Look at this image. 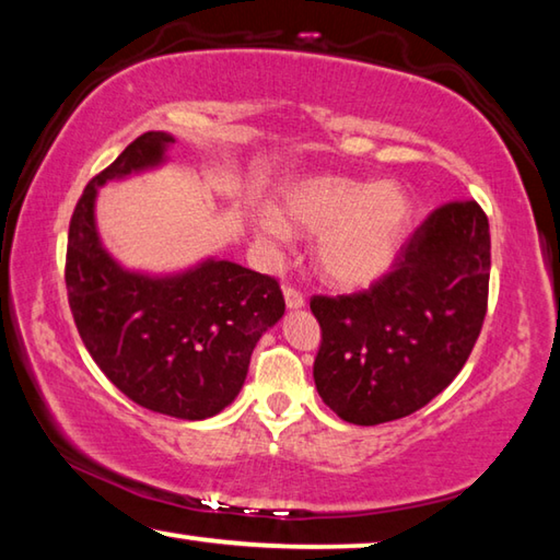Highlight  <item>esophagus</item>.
Instances as JSON below:
<instances>
[{
    "label": "esophagus",
    "mask_w": 560,
    "mask_h": 560,
    "mask_svg": "<svg viewBox=\"0 0 560 560\" xmlns=\"http://www.w3.org/2000/svg\"><path fill=\"white\" fill-rule=\"evenodd\" d=\"M283 301H287L289 311H299V308L306 306V299H303L301 293L296 289H291V287L283 289Z\"/></svg>",
    "instance_id": "esophagus-1"
}]
</instances>
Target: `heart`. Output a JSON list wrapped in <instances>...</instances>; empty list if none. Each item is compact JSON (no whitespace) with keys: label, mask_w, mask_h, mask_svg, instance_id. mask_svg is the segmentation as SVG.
Returning a JSON list of instances; mask_svg holds the SVG:
<instances>
[{"label":"heart","mask_w":560,"mask_h":560,"mask_svg":"<svg viewBox=\"0 0 560 560\" xmlns=\"http://www.w3.org/2000/svg\"><path fill=\"white\" fill-rule=\"evenodd\" d=\"M415 220L410 192L397 183L308 175L281 189L277 212L254 217V234L281 249L291 234L316 236V269L338 289L358 291L393 269Z\"/></svg>","instance_id":"obj_1"}]
</instances>
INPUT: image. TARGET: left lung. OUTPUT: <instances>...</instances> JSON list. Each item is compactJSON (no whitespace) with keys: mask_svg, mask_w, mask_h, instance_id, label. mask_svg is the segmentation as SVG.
Masks as SVG:
<instances>
[{"mask_svg":"<svg viewBox=\"0 0 560 560\" xmlns=\"http://www.w3.org/2000/svg\"><path fill=\"white\" fill-rule=\"evenodd\" d=\"M489 220L450 202L417 226L395 269L355 296H316V390L340 420H400L428 405L467 363L487 316Z\"/></svg>","mask_w":560,"mask_h":560,"instance_id":"obj_1","label":"left lung"}]
</instances>
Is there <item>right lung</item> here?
Listing matches in <instances>:
<instances>
[{"label":"right lung","instance_id":"right-lung-1","mask_svg":"<svg viewBox=\"0 0 560 560\" xmlns=\"http://www.w3.org/2000/svg\"><path fill=\"white\" fill-rule=\"evenodd\" d=\"M175 138L150 130L83 189L69 226L66 289L91 358L132 402L177 420H205L234 402L252 350L283 316L277 279L205 257L165 273L120 264L96 220L98 189L167 165Z\"/></svg>","mask_w":560,"mask_h":560}]
</instances>
